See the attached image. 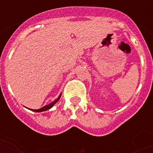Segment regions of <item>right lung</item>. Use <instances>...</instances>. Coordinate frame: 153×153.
I'll return each instance as SVG.
<instances>
[{
	"label": "right lung",
	"mask_w": 153,
	"mask_h": 153,
	"mask_svg": "<svg viewBox=\"0 0 153 153\" xmlns=\"http://www.w3.org/2000/svg\"><path fill=\"white\" fill-rule=\"evenodd\" d=\"M60 97H58V98L56 100V101H54L53 102H51V104H49V105L43 106V107H42V108H41V109L32 110V111H36V112H41V111H47V110H49L50 108H51V107H52V106H53L54 105L56 104V102H58V100L60 99Z\"/></svg>",
	"instance_id": "1"
}]
</instances>
